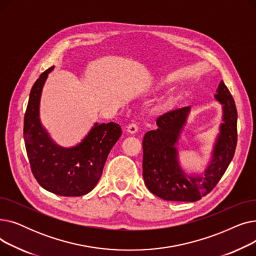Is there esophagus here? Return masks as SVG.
I'll use <instances>...</instances> for the list:
<instances>
[{
  "instance_id": "1",
  "label": "esophagus",
  "mask_w": 256,
  "mask_h": 256,
  "mask_svg": "<svg viewBox=\"0 0 256 256\" xmlns=\"http://www.w3.org/2000/svg\"><path fill=\"white\" fill-rule=\"evenodd\" d=\"M138 130V126L136 124H130L128 126V132L135 134Z\"/></svg>"
}]
</instances>
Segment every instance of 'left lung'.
<instances>
[{
  "label": "left lung",
  "instance_id": "1",
  "mask_svg": "<svg viewBox=\"0 0 256 256\" xmlns=\"http://www.w3.org/2000/svg\"><path fill=\"white\" fill-rule=\"evenodd\" d=\"M216 98L223 110V124L204 174L186 176L178 162L176 145L190 113V106L174 109L156 118V130L143 138V178L152 194L169 201L194 202L208 195L219 182L234 156L238 141V112L234 100L221 80Z\"/></svg>",
  "mask_w": 256,
  "mask_h": 256
}]
</instances>
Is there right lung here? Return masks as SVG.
<instances>
[{
    "mask_svg": "<svg viewBox=\"0 0 256 256\" xmlns=\"http://www.w3.org/2000/svg\"><path fill=\"white\" fill-rule=\"evenodd\" d=\"M50 67L34 83L24 119V139L34 178L56 195L83 196L96 186L108 154L120 138L118 124H96L78 145L65 148L50 137L39 118L42 92Z\"/></svg>",
    "mask_w": 256,
    "mask_h": 256,
    "instance_id": "right-lung-1",
    "label": "right lung"
}]
</instances>
